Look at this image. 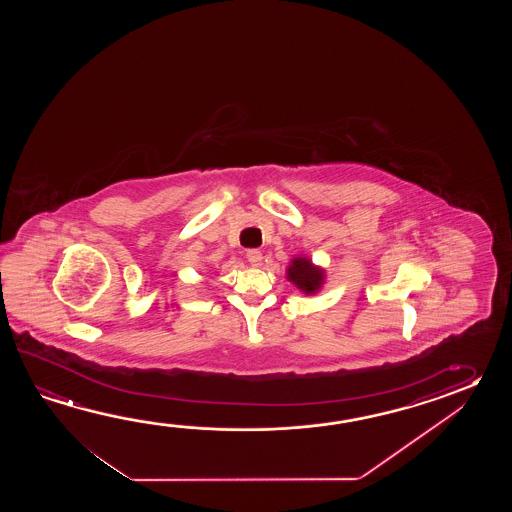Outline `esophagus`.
<instances>
[{
  "instance_id": "1",
  "label": "esophagus",
  "mask_w": 512,
  "mask_h": 512,
  "mask_svg": "<svg viewBox=\"0 0 512 512\" xmlns=\"http://www.w3.org/2000/svg\"><path fill=\"white\" fill-rule=\"evenodd\" d=\"M247 260H249V263L254 265V267H258L261 260H263V254H261V251H258V249H251V251H247Z\"/></svg>"
}]
</instances>
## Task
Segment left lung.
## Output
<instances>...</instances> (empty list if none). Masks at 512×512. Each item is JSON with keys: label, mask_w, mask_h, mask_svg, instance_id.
<instances>
[{"label": "left lung", "mask_w": 512, "mask_h": 512, "mask_svg": "<svg viewBox=\"0 0 512 512\" xmlns=\"http://www.w3.org/2000/svg\"><path fill=\"white\" fill-rule=\"evenodd\" d=\"M289 280L305 294H313L320 289L324 282V272L315 267L313 263L305 258H296L287 269Z\"/></svg>", "instance_id": "left-lung-1"}]
</instances>
